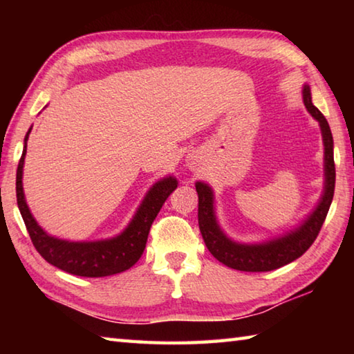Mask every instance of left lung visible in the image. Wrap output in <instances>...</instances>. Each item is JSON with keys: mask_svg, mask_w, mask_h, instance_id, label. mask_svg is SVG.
<instances>
[{"mask_svg": "<svg viewBox=\"0 0 354 354\" xmlns=\"http://www.w3.org/2000/svg\"><path fill=\"white\" fill-rule=\"evenodd\" d=\"M303 101L308 112L320 124L325 145V190L313 214L295 230L283 237L263 243H237L231 241L217 223L214 207V192L205 183H196L198 192V225L207 250L215 259L241 272H270L298 259L306 253L319 236L323 221L331 206L335 184V167L333 154V134L323 113L313 104L309 86L303 87Z\"/></svg>", "mask_w": 354, "mask_h": 354, "instance_id": "1", "label": "left lung"}]
</instances>
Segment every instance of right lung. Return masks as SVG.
Returning <instances> with one entry per match:
<instances>
[{"label": "right lung", "instance_id": "add662e5", "mask_svg": "<svg viewBox=\"0 0 354 354\" xmlns=\"http://www.w3.org/2000/svg\"><path fill=\"white\" fill-rule=\"evenodd\" d=\"M31 128L25 137V147L17 169V205L25 221L26 230L31 237L32 245L46 262L61 270L86 278H101L122 273L134 266L140 259L145 250L149 227H151L156 215L169 198V195L178 187L176 178L169 176L156 183L143 198L122 234L97 242H68L53 237L41 230L32 217L26 205L25 192H23V165H25L26 142Z\"/></svg>", "mask_w": 354, "mask_h": 354}]
</instances>
